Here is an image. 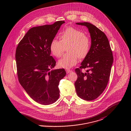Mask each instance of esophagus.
<instances>
[{"label":"esophagus","mask_w":131,"mask_h":131,"mask_svg":"<svg viewBox=\"0 0 131 131\" xmlns=\"http://www.w3.org/2000/svg\"><path fill=\"white\" fill-rule=\"evenodd\" d=\"M66 72H67V74L72 72V71H71V70H70L69 69H66Z\"/></svg>","instance_id":"obj_1"}]
</instances>
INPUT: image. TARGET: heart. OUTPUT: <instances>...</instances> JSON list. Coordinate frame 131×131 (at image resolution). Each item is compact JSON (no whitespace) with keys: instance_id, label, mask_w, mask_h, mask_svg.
I'll list each match as a JSON object with an SVG mask.
<instances>
[{"instance_id":"b5f03b06","label":"heart","mask_w":131,"mask_h":131,"mask_svg":"<svg viewBox=\"0 0 131 131\" xmlns=\"http://www.w3.org/2000/svg\"><path fill=\"white\" fill-rule=\"evenodd\" d=\"M60 41L53 39L50 44V50L56 57L62 55L65 47L68 53L63 55L58 61L60 67L69 68L78 62L79 58L84 59L91 49V41L82 31L73 27L65 29L60 34Z\"/></svg>"}]
</instances>
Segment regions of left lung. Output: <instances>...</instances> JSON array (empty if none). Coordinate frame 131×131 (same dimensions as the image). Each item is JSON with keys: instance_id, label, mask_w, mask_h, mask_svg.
<instances>
[{"instance_id": "obj_1", "label": "left lung", "mask_w": 131, "mask_h": 131, "mask_svg": "<svg viewBox=\"0 0 131 131\" xmlns=\"http://www.w3.org/2000/svg\"><path fill=\"white\" fill-rule=\"evenodd\" d=\"M76 24L87 27L91 44L88 55L80 68L75 69L78 75L75 88L80 98L92 101L103 92L108 83L113 60L112 51L106 34L96 26L87 22ZM82 68L87 69L85 73L82 72Z\"/></svg>"}]
</instances>
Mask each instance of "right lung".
<instances>
[{"instance_id": "add662e5", "label": "right lung", "mask_w": 131, "mask_h": 131, "mask_svg": "<svg viewBox=\"0 0 131 131\" xmlns=\"http://www.w3.org/2000/svg\"><path fill=\"white\" fill-rule=\"evenodd\" d=\"M64 21L30 28L19 42L16 51L19 81L27 93L38 103L48 105L59 97V81L66 73L53 70L56 61L50 56V44Z\"/></svg>"}]
</instances>
